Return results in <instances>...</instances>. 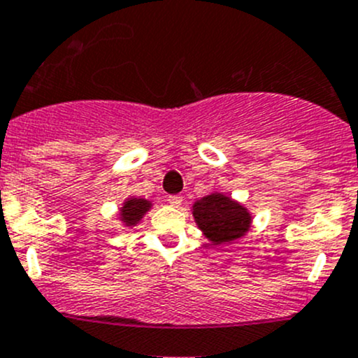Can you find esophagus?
Returning <instances> with one entry per match:
<instances>
[{
	"label": "esophagus",
	"mask_w": 358,
	"mask_h": 358,
	"mask_svg": "<svg viewBox=\"0 0 358 358\" xmlns=\"http://www.w3.org/2000/svg\"><path fill=\"white\" fill-rule=\"evenodd\" d=\"M167 201L172 206H180V203H182V196H180V194H171V196L167 198Z\"/></svg>",
	"instance_id": "1"
}]
</instances>
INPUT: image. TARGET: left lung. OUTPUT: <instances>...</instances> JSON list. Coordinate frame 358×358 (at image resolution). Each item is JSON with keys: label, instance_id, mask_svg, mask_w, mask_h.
Here are the masks:
<instances>
[{"label": "left lung", "instance_id": "obj_1", "mask_svg": "<svg viewBox=\"0 0 358 358\" xmlns=\"http://www.w3.org/2000/svg\"><path fill=\"white\" fill-rule=\"evenodd\" d=\"M198 226L213 243L233 241L248 231L250 215L246 208L224 194H208L193 206Z\"/></svg>", "mask_w": 358, "mask_h": 358}]
</instances>
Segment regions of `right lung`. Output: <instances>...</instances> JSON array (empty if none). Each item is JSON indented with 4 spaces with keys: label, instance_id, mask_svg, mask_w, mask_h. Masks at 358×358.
Returning <instances> with one entry per match:
<instances>
[{
    "label": "right lung",
    "instance_id": "right-lung-1",
    "mask_svg": "<svg viewBox=\"0 0 358 358\" xmlns=\"http://www.w3.org/2000/svg\"><path fill=\"white\" fill-rule=\"evenodd\" d=\"M150 208V203L146 200H141V198H131L129 201H125L122 206V220L127 226H132V224L138 222L143 217V213Z\"/></svg>",
    "mask_w": 358,
    "mask_h": 358
}]
</instances>
